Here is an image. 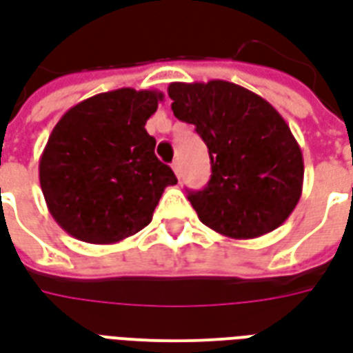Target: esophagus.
Returning a JSON list of instances; mask_svg holds the SVG:
<instances>
[{
	"mask_svg": "<svg viewBox=\"0 0 353 353\" xmlns=\"http://www.w3.org/2000/svg\"><path fill=\"white\" fill-rule=\"evenodd\" d=\"M172 168L176 172L177 179H181V163H179V161H174V163H172Z\"/></svg>",
	"mask_w": 353,
	"mask_h": 353,
	"instance_id": "esophagus-1",
	"label": "esophagus"
}]
</instances>
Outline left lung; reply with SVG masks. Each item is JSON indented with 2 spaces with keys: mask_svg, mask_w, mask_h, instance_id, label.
Returning <instances> with one entry per match:
<instances>
[{
  "mask_svg": "<svg viewBox=\"0 0 353 353\" xmlns=\"http://www.w3.org/2000/svg\"><path fill=\"white\" fill-rule=\"evenodd\" d=\"M172 110L208 145L210 183L189 192L205 226L232 239L273 232L301 198L303 155L265 99L226 80L168 85Z\"/></svg>",
  "mask_w": 353,
  "mask_h": 353,
  "instance_id": "1",
  "label": "left lung"
}]
</instances>
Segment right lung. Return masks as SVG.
Wrapping results in <instances>:
<instances>
[{"label":"right lung","instance_id":"obj_1","mask_svg":"<svg viewBox=\"0 0 353 353\" xmlns=\"http://www.w3.org/2000/svg\"><path fill=\"white\" fill-rule=\"evenodd\" d=\"M163 101L132 88L99 93L63 114L39 163L48 211L80 241L112 245L151 223L177 179L155 155L145 121Z\"/></svg>","mask_w":353,"mask_h":353}]
</instances>
